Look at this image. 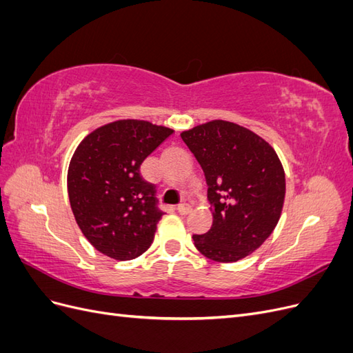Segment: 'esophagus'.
Here are the masks:
<instances>
[{
	"label": "esophagus",
	"instance_id": "obj_1",
	"mask_svg": "<svg viewBox=\"0 0 353 353\" xmlns=\"http://www.w3.org/2000/svg\"><path fill=\"white\" fill-rule=\"evenodd\" d=\"M176 210L181 213V215H187V213L191 212V206L187 205V203H179L176 206Z\"/></svg>",
	"mask_w": 353,
	"mask_h": 353
}]
</instances>
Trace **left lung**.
<instances>
[{
  "mask_svg": "<svg viewBox=\"0 0 353 353\" xmlns=\"http://www.w3.org/2000/svg\"><path fill=\"white\" fill-rule=\"evenodd\" d=\"M205 172L212 227L193 236L197 250L216 262H237L258 250L280 221L285 174L262 137L215 119L181 132Z\"/></svg>",
  "mask_w": 353,
  "mask_h": 353,
  "instance_id": "left-lung-1",
  "label": "left lung"
}]
</instances>
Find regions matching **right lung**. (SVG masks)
<instances>
[{
	"mask_svg": "<svg viewBox=\"0 0 353 353\" xmlns=\"http://www.w3.org/2000/svg\"><path fill=\"white\" fill-rule=\"evenodd\" d=\"M172 134L148 121L119 119L95 128L77 147L68 169L69 201L85 239L100 253L131 261L152 245L163 212L140 166Z\"/></svg>",
	"mask_w": 353,
	"mask_h": 353,
	"instance_id": "right-lung-1",
	"label": "right lung"
}]
</instances>
